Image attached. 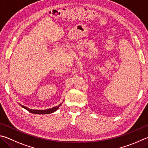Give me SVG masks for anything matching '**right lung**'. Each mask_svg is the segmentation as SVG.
Here are the masks:
<instances>
[{
  "mask_svg": "<svg viewBox=\"0 0 148 148\" xmlns=\"http://www.w3.org/2000/svg\"><path fill=\"white\" fill-rule=\"evenodd\" d=\"M63 103V102H62ZM62 103H60V104H59L58 105L56 106V107H53L51 108H48V109H45V110H35V109H31V108H28L27 107H25L24 105H22L19 104L20 106H21V107L25 108L27 110H28V112H30L32 114H51V113H53L54 112H55L57 110H58V108L60 107L62 105Z\"/></svg>",
  "mask_w": 148,
  "mask_h": 148,
  "instance_id": "obj_1",
  "label": "right lung"
}]
</instances>
